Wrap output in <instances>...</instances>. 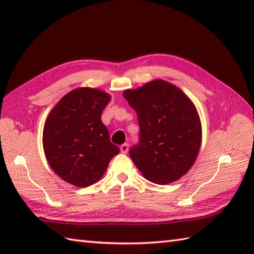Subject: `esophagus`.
<instances>
[{
	"instance_id": "esophagus-1",
	"label": "esophagus",
	"mask_w": 254,
	"mask_h": 254,
	"mask_svg": "<svg viewBox=\"0 0 254 254\" xmlns=\"http://www.w3.org/2000/svg\"><path fill=\"white\" fill-rule=\"evenodd\" d=\"M120 150H121V153L127 154V150H128V144H123V145H121Z\"/></svg>"
}]
</instances>
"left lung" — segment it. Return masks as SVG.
<instances>
[{"label": "left lung", "mask_w": 254, "mask_h": 254, "mask_svg": "<svg viewBox=\"0 0 254 254\" xmlns=\"http://www.w3.org/2000/svg\"><path fill=\"white\" fill-rule=\"evenodd\" d=\"M137 113L139 144L130 157L143 177L168 185L186 175L195 163L202 143V124L192 100L164 79H153L123 91Z\"/></svg>", "instance_id": "left-lung-1"}]
</instances>
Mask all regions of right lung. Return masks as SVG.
I'll return each mask as SVG.
<instances>
[{"label":"right lung","instance_id":"obj_1","mask_svg":"<svg viewBox=\"0 0 254 254\" xmlns=\"http://www.w3.org/2000/svg\"><path fill=\"white\" fill-rule=\"evenodd\" d=\"M110 100L104 90L78 87L64 95L46 119L42 146L47 161L69 185H94L120 153L101 122L102 110Z\"/></svg>","mask_w":254,"mask_h":254}]
</instances>
